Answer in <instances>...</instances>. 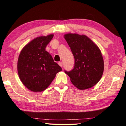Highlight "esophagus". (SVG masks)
<instances>
[{"label":"esophagus","mask_w":126,"mask_h":126,"mask_svg":"<svg viewBox=\"0 0 126 126\" xmlns=\"http://www.w3.org/2000/svg\"><path fill=\"white\" fill-rule=\"evenodd\" d=\"M58 64L60 66H61V67L63 66V63H62V62H58Z\"/></svg>","instance_id":"1"}]
</instances>
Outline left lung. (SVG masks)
I'll use <instances>...</instances> for the list:
<instances>
[{
  "label": "left lung",
  "instance_id": "8db88e82",
  "mask_svg": "<svg viewBox=\"0 0 126 126\" xmlns=\"http://www.w3.org/2000/svg\"><path fill=\"white\" fill-rule=\"evenodd\" d=\"M64 37L75 59L74 68L65 73L78 89L93 87L101 79L104 71V60L100 49L85 35L68 33Z\"/></svg>",
  "mask_w": 126,
  "mask_h": 126
}]
</instances>
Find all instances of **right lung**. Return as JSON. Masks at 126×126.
<instances>
[{"label":"right lung","mask_w":126,"mask_h":126,"mask_svg":"<svg viewBox=\"0 0 126 126\" xmlns=\"http://www.w3.org/2000/svg\"><path fill=\"white\" fill-rule=\"evenodd\" d=\"M53 34L37 37L22 48L17 61V71L22 83L34 92L48 87L62 68L45 50Z\"/></svg>","instance_id":"right-lung-1"}]
</instances>
